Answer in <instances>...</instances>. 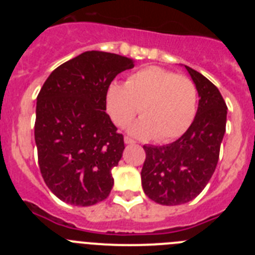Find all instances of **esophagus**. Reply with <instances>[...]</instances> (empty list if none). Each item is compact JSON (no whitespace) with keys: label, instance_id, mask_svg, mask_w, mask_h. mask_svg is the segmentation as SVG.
Returning a JSON list of instances; mask_svg holds the SVG:
<instances>
[{"label":"esophagus","instance_id":"34e87169","mask_svg":"<svg viewBox=\"0 0 255 255\" xmlns=\"http://www.w3.org/2000/svg\"><path fill=\"white\" fill-rule=\"evenodd\" d=\"M124 141H125V144H134L135 143L134 139L129 138V136H125V138H124Z\"/></svg>","mask_w":255,"mask_h":255}]
</instances>
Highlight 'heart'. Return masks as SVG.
<instances>
[{
    "label": "heart",
    "instance_id": "1",
    "mask_svg": "<svg viewBox=\"0 0 255 255\" xmlns=\"http://www.w3.org/2000/svg\"><path fill=\"white\" fill-rule=\"evenodd\" d=\"M198 91L194 82L171 70L148 66L130 74L125 84L112 82L106 91V110L114 124L139 138L153 136L155 141H170L184 134L197 112Z\"/></svg>",
    "mask_w": 255,
    "mask_h": 255
}]
</instances>
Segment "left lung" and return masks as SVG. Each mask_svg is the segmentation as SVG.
Wrapping results in <instances>:
<instances>
[{
    "label": "left lung",
    "instance_id": "obj_1",
    "mask_svg": "<svg viewBox=\"0 0 255 255\" xmlns=\"http://www.w3.org/2000/svg\"><path fill=\"white\" fill-rule=\"evenodd\" d=\"M185 67L199 94L194 121L173 143L143 147V190L162 206L188 203L202 193L216 170L226 131L227 106L217 87L191 67Z\"/></svg>",
    "mask_w": 255,
    "mask_h": 255
}]
</instances>
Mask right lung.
<instances>
[{
	"instance_id": "add662e5",
	"label": "right lung",
	"mask_w": 255,
	"mask_h": 255,
	"mask_svg": "<svg viewBox=\"0 0 255 255\" xmlns=\"http://www.w3.org/2000/svg\"><path fill=\"white\" fill-rule=\"evenodd\" d=\"M132 60L87 51L60 65L37 97L34 138L46 185L65 203L88 207L111 193V170L125 149L106 114V91Z\"/></svg>"
}]
</instances>
